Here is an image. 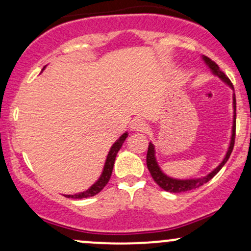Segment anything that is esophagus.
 <instances>
[{
  "instance_id": "34e87169",
  "label": "esophagus",
  "mask_w": 251,
  "mask_h": 251,
  "mask_svg": "<svg viewBox=\"0 0 251 251\" xmlns=\"http://www.w3.org/2000/svg\"><path fill=\"white\" fill-rule=\"evenodd\" d=\"M131 129L132 131H138V132H144L148 129V124H146L142 119H134L131 124Z\"/></svg>"
}]
</instances>
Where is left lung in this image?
Instances as JSON below:
<instances>
[{
	"instance_id": "obj_1",
	"label": "left lung",
	"mask_w": 251,
	"mask_h": 251,
	"mask_svg": "<svg viewBox=\"0 0 251 251\" xmlns=\"http://www.w3.org/2000/svg\"><path fill=\"white\" fill-rule=\"evenodd\" d=\"M201 60H203V62L205 63L206 67L209 68L210 72H211L215 76H217L221 81H223L226 85L229 86V87L232 89V92H234V86H232V83L229 80V77H227L226 74H224L223 72L220 70V67H218V66L216 65L214 61H212V60H210L209 57H206L204 55H201ZM232 109H234V116H232L231 137H230V143H229V146H227L226 155H224V158L222 159V162L218 164V165L216 166V168L212 170L211 172H209V174L205 176H201V177H198V178H186V179H181V178H174V177H171V176L166 175L165 172L162 170V168L159 166V164H158L157 157H155L154 144L150 142L148 155H146V165H148V169H149L150 174H151V176H152V178H153V180L160 186V188H162L163 190H165V191L172 192V194H179V192L190 191V190L197 189V188H200V186L203 185V184L208 183L211 178H214L215 176L218 174V171H220V170L224 166V164L227 162V159H229L230 154H231V152H232V149H234L235 131H236V97H235V93H232Z\"/></svg>"
}]
</instances>
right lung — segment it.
Returning <instances> with one entry per match:
<instances>
[{"label":"right lung","mask_w":251,"mask_h":251,"mask_svg":"<svg viewBox=\"0 0 251 251\" xmlns=\"http://www.w3.org/2000/svg\"><path fill=\"white\" fill-rule=\"evenodd\" d=\"M45 68H46V66L43 67V70H45ZM127 137H128V132L127 131L124 132V133L120 135L119 138H118L116 142H114L113 145L111 146L107 157H106L105 164H103L101 175H100V177L98 178L97 181H94V184H92V185L89 186L87 190H85V191H82V192H77V194H74V195H63V196L67 198H74V200H82V198H88V197H92V196H96L97 194H99V192L101 191L103 188H105L106 184L108 183L109 178H111L112 171H113L114 160H116L118 151L122 149L123 144Z\"/></svg>","instance_id":"add662e5"}]
</instances>
